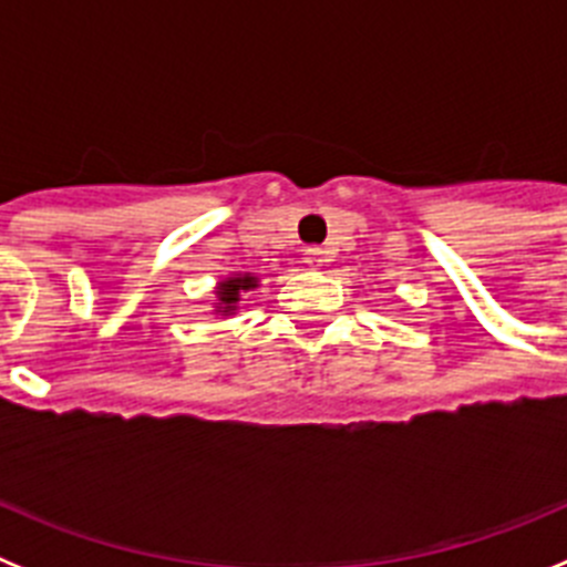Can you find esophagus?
<instances>
[{"mask_svg":"<svg viewBox=\"0 0 567 567\" xmlns=\"http://www.w3.org/2000/svg\"><path fill=\"white\" fill-rule=\"evenodd\" d=\"M303 264H307V267H312V269L323 267V264H327V252H323L320 247H307V249H303Z\"/></svg>","mask_w":567,"mask_h":567,"instance_id":"1","label":"esophagus"}]
</instances>
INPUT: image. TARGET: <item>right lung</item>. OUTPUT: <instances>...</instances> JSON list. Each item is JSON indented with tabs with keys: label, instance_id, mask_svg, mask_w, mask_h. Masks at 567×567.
I'll use <instances>...</instances> for the list:
<instances>
[{
	"label": "right lung",
	"instance_id": "right-lung-1",
	"mask_svg": "<svg viewBox=\"0 0 567 567\" xmlns=\"http://www.w3.org/2000/svg\"><path fill=\"white\" fill-rule=\"evenodd\" d=\"M255 287H258V280H255L252 275H238V278L224 280L221 287H218V298H221V307L218 309H224V312H233V307L240 300L238 298L240 289H255Z\"/></svg>",
	"mask_w": 567,
	"mask_h": 567
}]
</instances>
